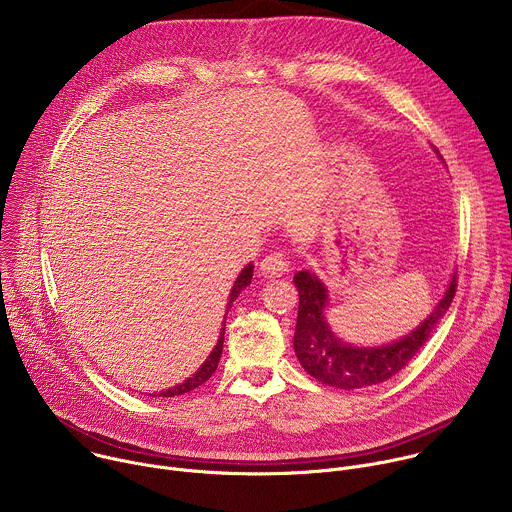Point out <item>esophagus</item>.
<instances>
[{"label":"esophagus","instance_id":"34e87169","mask_svg":"<svg viewBox=\"0 0 512 512\" xmlns=\"http://www.w3.org/2000/svg\"><path fill=\"white\" fill-rule=\"evenodd\" d=\"M289 271V257L285 251H273L261 261V273L265 277H281Z\"/></svg>","mask_w":512,"mask_h":512}]
</instances>
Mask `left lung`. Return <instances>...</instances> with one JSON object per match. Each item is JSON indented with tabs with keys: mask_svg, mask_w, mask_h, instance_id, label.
Masks as SVG:
<instances>
[{
	"mask_svg": "<svg viewBox=\"0 0 512 512\" xmlns=\"http://www.w3.org/2000/svg\"><path fill=\"white\" fill-rule=\"evenodd\" d=\"M294 281L300 291L298 324L294 334L296 356L306 373L314 379L344 391L385 383L405 369L448 312L458 287V277L454 275L444 300L403 338L387 344L358 346L340 340L326 324L324 308L328 304V294L324 283L308 269L296 273Z\"/></svg>",
	"mask_w": 512,
	"mask_h": 512,
	"instance_id": "1",
	"label": "left lung"
}]
</instances>
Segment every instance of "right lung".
Listing matches in <instances>:
<instances>
[{
  "instance_id": "1",
  "label": "right lung",
  "mask_w": 512,
  "mask_h": 512,
  "mask_svg": "<svg viewBox=\"0 0 512 512\" xmlns=\"http://www.w3.org/2000/svg\"><path fill=\"white\" fill-rule=\"evenodd\" d=\"M251 277H253V265H247L243 271H241V275L237 277V281H235V285H233V289H231V294H229V304H227V314H229V308L233 306V302L239 298V294L241 291L251 283ZM227 314H225V318H227ZM223 338H225V328L221 330V338H218V342H216V346L212 348V352L208 354V358L200 364V367L186 379V381H182V383H178L176 387H172V389H166L164 393H160V397H176V395H184V393H188V391H194L196 387H200L202 383H206L210 377H212V373L216 371V367H218V360H221V354H223ZM154 397V395H152Z\"/></svg>"
}]
</instances>
